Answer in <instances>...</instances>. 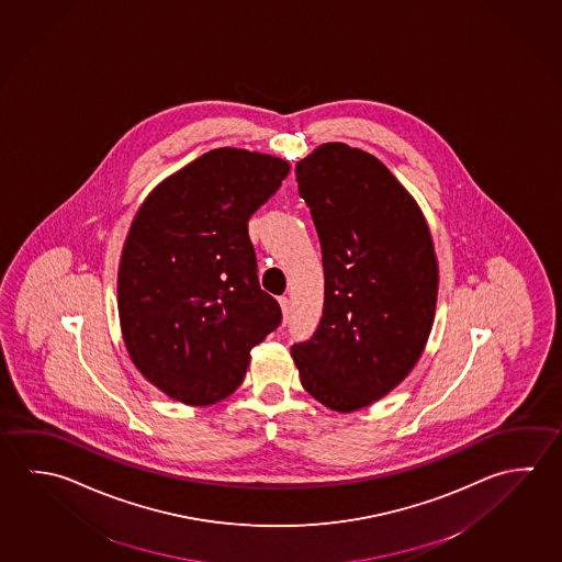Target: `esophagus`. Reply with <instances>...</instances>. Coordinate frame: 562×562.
I'll use <instances>...</instances> for the list:
<instances>
[{"mask_svg":"<svg viewBox=\"0 0 562 562\" xmlns=\"http://www.w3.org/2000/svg\"><path fill=\"white\" fill-rule=\"evenodd\" d=\"M278 302H280V307H282V317H284L285 324V319H288V315H290V300H288V297H280Z\"/></svg>","mask_w":562,"mask_h":562,"instance_id":"obj_1","label":"esophagus"}]
</instances>
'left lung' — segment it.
Returning a JSON list of instances; mask_svg holds the SVG:
<instances>
[{"label":"left lung","instance_id":"8db88e82","mask_svg":"<svg viewBox=\"0 0 562 562\" xmlns=\"http://www.w3.org/2000/svg\"><path fill=\"white\" fill-rule=\"evenodd\" d=\"M322 245L324 315L292 347L317 403L355 413L403 383L432 331L438 260L413 195L383 161L341 142L295 164Z\"/></svg>","mask_w":562,"mask_h":562}]
</instances>
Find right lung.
Wrapping results in <instances>:
<instances>
[{"label":"right lung","instance_id":"obj_1","mask_svg":"<svg viewBox=\"0 0 562 562\" xmlns=\"http://www.w3.org/2000/svg\"><path fill=\"white\" fill-rule=\"evenodd\" d=\"M288 171L277 156L211 149L139 205L120 257V329L132 363L169 398H227L250 349L280 325V305L258 284L248 218Z\"/></svg>","mask_w":562,"mask_h":562}]
</instances>
